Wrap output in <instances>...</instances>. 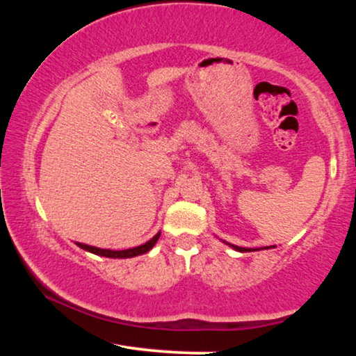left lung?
<instances>
[{"instance_id": "1", "label": "left lung", "mask_w": 356, "mask_h": 356, "mask_svg": "<svg viewBox=\"0 0 356 356\" xmlns=\"http://www.w3.org/2000/svg\"><path fill=\"white\" fill-rule=\"evenodd\" d=\"M227 246H231V248H234L236 251H240V252H246V251H257V250H254V248H243V246H237V245H231V243H227V242H225ZM265 248H267V246H265ZM265 248H262V250H265ZM270 248H272V246H270ZM275 248V246H273Z\"/></svg>"}]
</instances>
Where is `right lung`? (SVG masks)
<instances>
[{
	"label": "right lung",
	"instance_id": "1",
	"mask_svg": "<svg viewBox=\"0 0 356 356\" xmlns=\"http://www.w3.org/2000/svg\"><path fill=\"white\" fill-rule=\"evenodd\" d=\"M160 234H161V232H156L155 236L149 240V242L143 243V245H140V246H135V248H129V250H120V251L97 248V246L84 245V243H80V242H75V243H76V246H80L81 250L92 252V254L104 256V257H111V259H127V257H135V256L144 254V252H147V251L152 250V248H154V245L156 243V240L160 238Z\"/></svg>",
	"mask_w": 356,
	"mask_h": 356
}]
</instances>
